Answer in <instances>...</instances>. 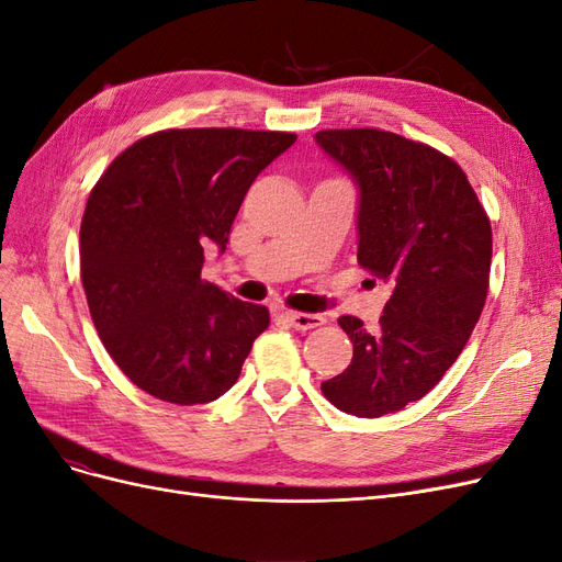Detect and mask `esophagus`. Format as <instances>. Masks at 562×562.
<instances>
[{"label": "esophagus", "instance_id": "esophagus-1", "mask_svg": "<svg viewBox=\"0 0 562 562\" xmlns=\"http://www.w3.org/2000/svg\"><path fill=\"white\" fill-rule=\"evenodd\" d=\"M284 319L292 324L294 328H299V330H310V328H317V326L324 324L322 315H315V313H294V310H286Z\"/></svg>", "mask_w": 562, "mask_h": 562}]
</instances>
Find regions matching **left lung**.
I'll list each match as a JSON object with an SVG mask.
<instances>
[{"label": "left lung", "instance_id": "8db88e82", "mask_svg": "<svg viewBox=\"0 0 562 562\" xmlns=\"http://www.w3.org/2000/svg\"><path fill=\"white\" fill-rule=\"evenodd\" d=\"M317 143L359 182V266L393 284L375 330L338 319L355 357L322 393L375 419L424 398L470 340L488 294L491 220L461 166L426 143L372 127L322 130Z\"/></svg>", "mask_w": 562, "mask_h": 562}]
</instances>
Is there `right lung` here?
Returning a JSON list of instances; mask_svg holds the SVG:
<instances>
[{"instance_id": "right-lung-1", "label": "right lung", "mask_w": 562, "mask_h": 562, "mask_svg": "<svg viewBox=\"0 0 562 562\" xmlns=\"http://www.w3.org/2000/svg\"><path fill=\"white\" fill-rule=\"evenodd\" d=\"M292 132L161 130L120 153L80 222V280L97 334L138 389L199 405L240 375L270 324L266 305L201 278L203 245L226 247L249 184Z\"/></svg>"}]
</instances>
